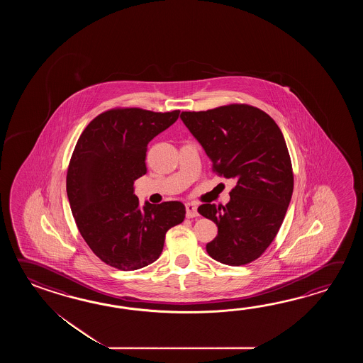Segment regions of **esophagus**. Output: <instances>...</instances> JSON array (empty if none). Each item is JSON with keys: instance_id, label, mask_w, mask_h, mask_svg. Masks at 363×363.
<instances>
[{"instance_id": "obj_1", "label": "esophagus", "mask_w": 363, "mask_h": 363, "mask_svg": "<svg viewBox=\"0 0 363 363\" xmlns=\"http://www.w3.org/2000/svg\"><path fill=\"white\" fill-rule=\"evenodd\" d=\"M185 210H186V218H196V216H199L197 206L194 203H186L185 205Z\"/></svg>"}]
</instances>
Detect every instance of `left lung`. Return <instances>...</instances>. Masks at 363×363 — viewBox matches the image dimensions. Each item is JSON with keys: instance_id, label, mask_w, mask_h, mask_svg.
Returning <instances> with one entry per match:
<instances>
[{"instance_id": "obj_1", "label": "left lung", "mask_w": 363, "mask_h": 363, "mask_svg": "<svg viewBox=\"0 0 363 363\" xmlns=\"http://www.w3.org/2000/svg\"><path fill=\"white\" fill-rule=\"evenodd\" d=\"M180 118L211 160L213 172L236 180L225 206L199 208L218 225L206 252L230 266L253 262L278 235L294 193L283 133L269 114L247 104L183 111Z\"/></svg>"}]
</instances>
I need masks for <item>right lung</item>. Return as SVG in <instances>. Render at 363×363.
<instances>
[{"mask_svg": "<svg viewBox=\"0 0 363 363\" xmlns=\"http://www.w3.org/2000/svg\"><path fill=\"white\" fill-rule=\"evenodd\" d=\"M179 114L110 108L85 127L71 155L66 191L77 230L93 253L118 270L155 262L166 232L184 220L182 202H147L140 208L133 194L135 180L147 174L149 141Z\"/></svg>", "mask_w": 363, "mask_h": 363, "instance_id": "obj_1", "label": "right lung"}]
</instances>
